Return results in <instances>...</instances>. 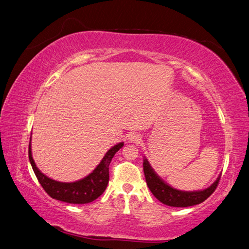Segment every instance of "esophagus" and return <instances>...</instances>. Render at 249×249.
Returning <instances> with one entry per match:
<instances>
[{"instance_id": "esophagus-1", "label": "esophagus", "mask_w": 249, "mask_h": 249, "mask_svg": "<svg viewBox=\"0 0 249 249\" xmlns=\"http://www.w3.org/2000/svg\"><path fill=\"white\" fill-rule=\"evenodd\" d=\"M128 140L131 143H139L141 141V136L138 132H131L128 136Z\"/></svg>"}]
</instances>
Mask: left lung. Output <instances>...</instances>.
I'll list each match as a JSON object with an SVG mask.
<instances>
[{"label": "left lung", "mask_w": 249, "mask_h": 249, "mask_svg": "<svg viewBox=\"0 0 249 249\" xmlns=\"http://www.w3.org/2000/svg\"><path fill=\"white\" fill-rule=\"evenodd\" d=\"M143 168L147 186L149 190L151 191V193L161 203L174 208H187L203 202L214 193V191L216 190L219 183L220 177H221V175H219L216 181L212 186L202 191L188 192L170 187L168 183H166L154 172V170L152 169L150 164H149L147 159H144Z\"/></svg>", "instance_id": "left-lung-1"}]
</instances>
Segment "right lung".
<instances>
[{
  "mask_svg": "<svg viewBox=\"0 0 249 249\" xmlns=\"http://www.w3.org/2000/svg\"><path fill=\"white\" fill-rule=\"evenodd\" d=\"M124 146V143H119L111 147L106 152L100 164L93 172L84 178L74 182H60L49 178L44 173H41L35 165L31 152V142L29 144V160L33 171L36 175L40 186L44 188L49 196L56 200H60L68 203L84 204L94 201L103 194L109 180V164L113 155Z\"/></svg>",
  "mask_w": 249,
  "mask_h": 249,
  "instance_id": "1",
  "label": "right lung"
}]
</instances>
